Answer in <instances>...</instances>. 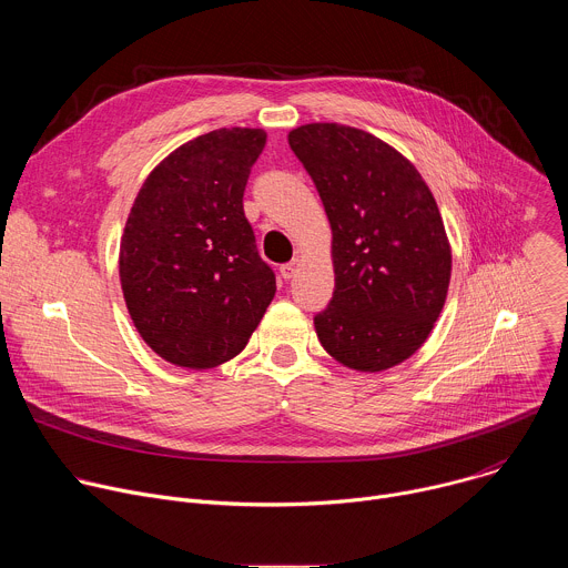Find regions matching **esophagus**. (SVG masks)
<instances>
[{
  "label": "esophagus",
  "mask_w": 568,
  "mask_h": 568,
  "mask_svg": "<svg viewBox=\"0 0 568 568\" xmlns=\"http://www.w3.org/2000/svg\"><path fill=\"white\" fill-rule=\"evenodd\" d=\"M298 267H301V261H298V258H294V261H290V263H285V265L281 267V276H283L285 281H292V278L296 276Z\"/></svg>",
  "instance_id": "obj_1"
}]
</instances>
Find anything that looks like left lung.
Here are the masks:
<instances>
[{"label":"left lung","mask_w":568,"mask_h":568,"mask_svg":"<svg viewBox=\"0 0 568 568\" xmlns=\"http://www.w3.org/2000/svg\"><path fill=\"white\" fill-rule=\"evenodd\" d=\"M290 148L333 226L335 292L314 316L339 364L377 373L409 359L445 305L452 250L436 200L382 139L339 123H307Z\"/></svg>","instance_id":"obj_1"}]
</instances>
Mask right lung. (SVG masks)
I'll return each instance as SVG.
<instances>
[{
    "mask_svg": "<svg viewBox=\"0 0 568 568\" xmlns=\"http://www.w3.org/2000/svg\"><path fill=\"white\" fill-rule=\"evenodd\" d=\"M267 134L222 128L171 152L125 222L119 274L143 342L166 362L213 368L247 346L274 298L242 209Z\"/></svg>",
    "mask_w": 568,
    "mask_h": 568,
    "instance_id": "1",
    "label": "right lung"
}]
</instances>
